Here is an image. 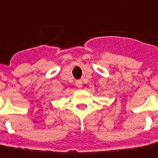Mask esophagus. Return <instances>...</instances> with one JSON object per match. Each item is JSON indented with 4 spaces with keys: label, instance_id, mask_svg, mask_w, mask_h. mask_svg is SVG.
<instances>
[{
    "label": "esophagus",
    "instance_id": "1",
    "mask_svg": "<svg viewBox=\"0 0 158 158\" xmlns=\"http://www.w3.org/2000/svg\"><path fill=\"white\" fill-rule=\"evenodd\" d=\"M76 86H77L78 89H81V87H82V82H81V81L78 80V81H76Z\"/></svg>",
    "mask_w": 158,
    "mask_h": 158
}]
</instances>
